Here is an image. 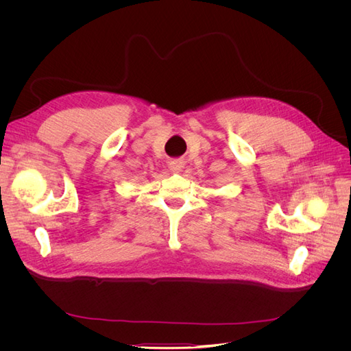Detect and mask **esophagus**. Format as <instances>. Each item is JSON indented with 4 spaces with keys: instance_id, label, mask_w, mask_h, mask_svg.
<instances>
[{
    "instance_id": "obj_1",
    "label": "esophagus",
    "mask_w": 351,
    "mask_h": 351,
    "mask_svg": "<svg viewBox=\"0 0 351 351\" xmlns=\"http://www.w3.org/2000/svg\"><path fill=\"white\" fill-rule=\"evenodd\" d=\"M184 164L182 161H171L169 162V169H171L173 173H180L183 169Z\"/></svg>"
}]
</instances>
